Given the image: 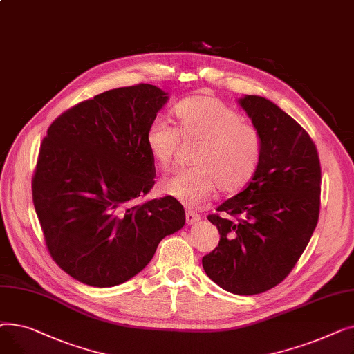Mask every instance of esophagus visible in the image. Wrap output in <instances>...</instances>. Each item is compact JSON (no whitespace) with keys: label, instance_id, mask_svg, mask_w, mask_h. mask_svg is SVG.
<instances>
[{"label":"esophagus","instance_id":"1","mask_svg":"<svg viewBox=\"0 0 354 354\" xmlns=\"http://www.w3.org/2000/svg\"><path fill=\"white\" fill-rule=\"evenodd\" d=\"M185 219H187V224H188V225H192V224H196V222H199L201 215L196 214L195 211L188 209L187 212H185Z\"/></svg>","mask_w":354,"mask_h":354}]
</instances>
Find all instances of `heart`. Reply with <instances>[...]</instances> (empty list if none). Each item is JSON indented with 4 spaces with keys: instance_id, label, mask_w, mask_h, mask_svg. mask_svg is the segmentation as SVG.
Masks as SVG:
<instances>
[{
    "instance_id": "heart-1",
    "label": "heart",
    "mask_w": 354,
    "mask_h": 354,
    "mask_svg": "<svg viewBox=\"0 0 354 354\" xmlns=\"http://www.w3.org/2000/svg\"><path fill=\"white\" fill-rule=\"evenodd\" d=\"M178 129L155 119L146 130V146L155 163L166 171L174 162L180 138L199 142L194 156L196 167L165 178L159 191L183 205L195 208L219 188L236 194L248 187L263 158V135L243 120L238 111L214 96H194L175 107Z\"/></svg>"
}]
</instances>
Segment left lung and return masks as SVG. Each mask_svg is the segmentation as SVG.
<instances>
[{
    "instance_id": "1",
    "label": "left lung",
    "mask_w": 354,
    "mask_h": 354,
    "mask_svg": "<svg viewBox=\"0 0 354 354\" xmlns=\"http://www.w3.org/2000/svg\"><path fill=\"white\" fill-rule=\"evenodd\" d=\"M239 104L263 135V158L248 187L208 215L219 244L202 267L221 288L254 295L280 284L304 252L319 221L322 167L310 135L277 104L259 96Z\"/></svg>"
}]
</instances>
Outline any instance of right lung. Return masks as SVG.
Here are the masks:
<instances>
[{
    "mask_svg": "<svg viewBox=\"0 0 354 354\" xmlns=\"http://www.w3.org/2000/svg\"><path fill=\"white\" fill-rule=\"evenodd\" d=\"M166 100L152 84L119 87L67 109L47 129L32 202L51 258L74 280L122 284L185 225L169 195L135 203L155 185L146 130Z\"/></svg>",
    "mask_w": 354,
    "mask_h": 354,
    "instance_id": "add662e5",
    "label": "right lung"
}]
</instances>
